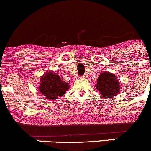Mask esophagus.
Wrapping results in <instances>:
<instances>
[{"mask_svg":"<svg viewBox=\"0 0 151 151\" xmlns=\"http://www.w3.org/2000/svg\"><path fill=\"white\" fill-rule=\"evenodd\" d=\"M81 77H82V78H86V77H87V75H86V74H84V75L81 76Z\"/></svg>","mask_w":151,"mask_h":151,"instance_id":"obj_1","label":"esophagus"}]
</instances>
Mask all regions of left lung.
Returning a JSON list of instances; mask_svg holds the SVG:
<instances>
[{"instance_id": "obj_1", "label": "left lung", "mask_w": 151, "mask_h": 151, "mask_svg": "<svg viewBox=\"0 0 151 151\" xmlns=\"http://www.w3.org/2000/svg\"><path fill=\"white\" fill-rule=\"evenodd\" d=\"M96 89L105 98H112L120 92V82L112 73L102 72L97 78Z\"/></svg>"}]
</instances>
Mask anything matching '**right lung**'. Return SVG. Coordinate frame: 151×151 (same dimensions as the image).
Segmentation results:
<instances>
[{
    "label": "right lung",
    "instance_id": "right-lung-1",
    "mask_svg": "<svg viewBox=\"0 0 151 151\" xmlns=\"http://www.w3.org/2000/svg\"><path fill=\"white\" fill-rule=\"evenodd\" d=\"M41 84L39 91L44 94L46 99L57 100L62 97L69 88V83L62 81L60 76L54 72H51L44 74L41 77Z\"/></svg>",
    "mask_w": 151,
    "mask_h": 151
}]
</instances>
